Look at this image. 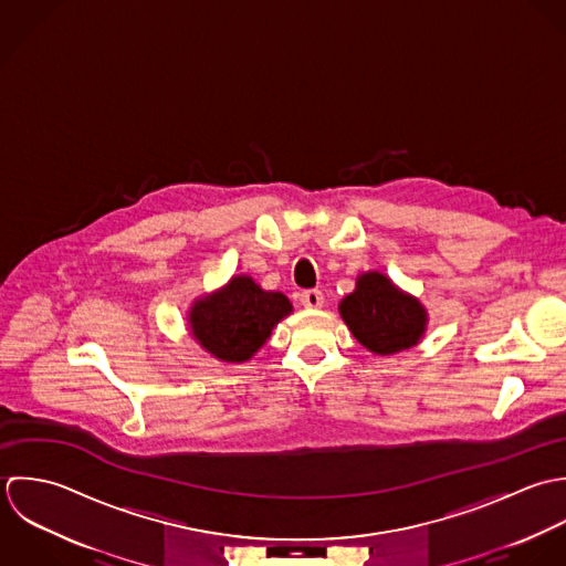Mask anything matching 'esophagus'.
I'll list each match as a JSON object with an SVG mask.
<instances>
[{"label": "esophagus", "mask_w": 566, "mask_h": 566, "mask_svg": "<svg viewBox=\"0 0 566 566\" xmlns=\"http://www.w3.org/2000/svg\"><path fill=\"white\" fill-rule=\"evenodd\" d=\"M300 302H302L306 308H322V306H324V293L317 291V289L304 291V293L300 295Z\"/></svg>", "instance_id": "obj_1"}]
</instances>
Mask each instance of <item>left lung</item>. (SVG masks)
Instances as JSON below:
<instances>
[{
	"label": "left lung",
	"instance_id": "obj_1",
	"mask_svg": "<svg viewBox=\"0 0 566 566\" xmlns=\"http://www.w3.org/2000/svg\"><path fill=\"white\" fill-rule=\"evenodd\" d=\"M339 308L356 340L376 354H394L416 345L427 324L420 302L400 293L391 280L376 271L358 277L356 291Z\"/></svg>",
	"mask_w": 566,
	"mask_h": 566
}]
</instances>
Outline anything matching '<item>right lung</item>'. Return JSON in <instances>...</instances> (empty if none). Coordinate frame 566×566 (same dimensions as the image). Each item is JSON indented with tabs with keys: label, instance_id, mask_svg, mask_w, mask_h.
Returning a JSON list of instances; mask_svg holds the SVG:
<instances>
[{
	"label": "right lung",
	"instance_id": "add662e5",
	"mask_svg": "<svg viewBox=\"0 0 566 566\" xmlns=\"http://www.w3.org/2000/svg\"><path fill=\"white\" fill-rule=\"evenodd\" d=\"M289 313L286 295L262 291L251 277L238 275L221 293L195 304L190 326L195 339L210 354L240 363L264 345L273 326Z\"/></svg>",
	"mask_w": 566,
	"mask_h": 566
}]
</instances>
